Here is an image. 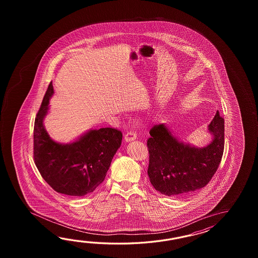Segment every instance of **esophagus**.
<instances>
[{
  "instance_id": "esophagus-1",
  "label": "esophagus",
  "mask_w": 258,
  "mask_h": 258,
  "mask_svg": "<svg viewBox=\"0 0 258 258\" xmlns=\"http://www.w3.org/2000/svg\"><path fill=\"white\" fill-rule=\"evenodd\" d=\"M136 138H137V134L134 131L128 132L126 135L124 136V140H125L126 142L134 141Z\"/></svg>"
}]
</instances>
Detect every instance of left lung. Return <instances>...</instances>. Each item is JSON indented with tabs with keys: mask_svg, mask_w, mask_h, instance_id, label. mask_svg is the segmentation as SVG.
I'll use <instances>...</instances> for the list:
<instances>
[{
	"mask_svg": "<svg viewBox=\"0 0 258 258\" xmlns=\"http://www.w3.org/2000/svg\"><path fill=\"white\" fill-rule=\"evenodd\" d=\"M213 141L206 148H192L179 142L164 124H156L147 141L148 174L154 188L172 197L206 186L219 168L224 151V119L218 110L210 122Z\"/></svg>",
	"mask_w": 258,
	"mask_h": 258,
	"instance_id": "left-lung-1",
	"label": "left lung"
}]
</instances>
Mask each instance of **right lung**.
Wrapping results in <instances>:
<instances>
[{
	"instance_id": "right-lung-1",
	"label": "right lung",
	"mask_w": 258,
	"mask_h": 258,
	"mask_svg": "<svg viewBox=\"0 0 258 258\" xmlns=\"http://www.w3.org/2000/svg\"><path fill=\"white\" fill-rule=\"evenodd\" d=\"M52 94L50 82L34 123V162L54 191L83 197L104 181L112 158L121 146L122 134L115 128L106 127L91 130L72 144L52 141L43 126Z\"/></svg>"
}]
</instances>
